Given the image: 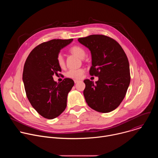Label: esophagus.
<instances>
[{
    "label": "esophagus",
    "mask_w": 158,
    "mask_h": 158,
    "mask_svg": "<svg viewBox=\"0 0 158 158\" xmlns=\"http://www.w3.org/2000/svg\"><path fill=\"white\" fill-rule=\"evenodd\" d=\"M78 82H79V81H77V80H74V83H75V84L77 83Z\"/></svg>",
    "instance_id": "esophagus-1"
}]
</instances>
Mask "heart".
I'll return each mask as SVG.
<instances>
[{
	"label": "heart",
	"instance_id": "heart-1",
	"mask_svg": "<svg viewBox=\"0 0 158 158\" xmlns=\"http://www.w3.org/2000/svg\"><path fill=\"white\" fill-rule=\"evenodd\" d=\"M70 52L79 57L80 59H83L85 57V52L84 49L79 46H74L71 48ZM57 62L59 67H64L65 65V60L64 57L61 54H59L57 57ZM84 73V70L83 69H70L66 73V76L74 79H80L82 77Z\"/></svg>",
	"mask_w": 158,
	"mask_h": 158
}]
</instances>
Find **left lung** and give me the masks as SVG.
<instances>
[{
    "instance_id": "left-lung-1",
    "label": "left lung",
    "mask_w": 158,
    "mask_h": 158,
    "mask_svg": "<svg viewBox=\"0 0 158 158\" xmlns=\"http://www.w3.org/2000/svg\"><path fill=\"white\" fill-rule=\"evenodd\" d=\"M78 41L91 51L90 75L99 78L95 83L89 79L84 81L85 101L98 112L112 111L124 99L130 84L126 54L115 40L104 35H91L79 38Z\"/></svg>"
}]
</instances>
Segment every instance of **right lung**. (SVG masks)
<instances>
[{
    "mask_svg": "<svg viewBox=\"0 0 158 158\" xmlns=\"http://www.w3.org/2000/svg\"><path fill=\"white\" fill-rule=\"evenodd\" d=\"M73 40L53 39L43 42L31 51L26 60L22 81L27 97L35 110L46 119H54L65 110L67 95L74 85L69 78L58 83L53 79L54 74L61 72L57 56Z\"/></svg>",
    "mask_w": 158,
    "mask_h": 158,
    "instance_id": "add662e5",
    "label": "right lung"
}]
</instances>
